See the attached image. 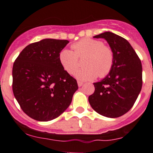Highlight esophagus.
Returning a JSON list of instances; mask_svg holds the SVG:
<instances>
[{
    "label": "esophagus",
    "mask_w": 153,
    "mask_h": 153,
    "mask_svg": "<svg viewBox=\"0 0 153 153\" xmlns=\"http://www.w3.org/2000/svg\"><path fill=\"white\" fill-rule=\"evenodd\" d=\"M83 82H81V81H78V87H81L82 85H83Z\"/></svg>",
    "instance_id": "34e87169"
}]
</instances>
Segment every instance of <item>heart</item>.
Wrapping results in <instances>:
<instances>
[{"label":"heart","instance_id":"obj_1","mask_svg":"<svg viewBox=\"0 0 153 153\" xmlns=\"http://www.w3.org/2000/svg\"><path fill=\"white\" fill-rule=\"evenodd\" d=\"M73 51L63 49L59 55V59L64 69L68 74H74L79 66L78 57H86L83 68L75 73L80 81H91L99 75L105 77L110 72L114 64V53L109 47L104 45L100 40L84 38L72 45Z\"/></svg>","mask_w":153,"mask_h":153}]
</instances>
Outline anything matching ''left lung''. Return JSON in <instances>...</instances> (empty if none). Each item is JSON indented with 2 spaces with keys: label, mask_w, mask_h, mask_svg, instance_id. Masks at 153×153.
Wrapping results in <instances>:
<instances>
[{
  "label": "left lung",
  "mask_w": 153,
  "mask_h": 153,
  "mask_svg": "<svg viewBox=\"0 0 153 153\" xmlns=\"http://www.w3.org/2000/svg\"><path fill=\"white\" fill-rule=\"evenodd\" d=\"M103 38L114 53V64L108 75L96 83L88 97L94 111L108 118H118L134 104L142 88V64L130 43L122 37L105 31L95 35Z\"/></svg>",
  "instance_id": "8db88e82"
}]
</instances>
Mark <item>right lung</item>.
<instances>
[{
    "label": "right lung",
    "mask_w": 153,
    "mask_h": 153,
    "mask_svg": "<svg viewBox=\"0 0 153 153\" xmlns=\"http://www.w3.org/2000/svg\"><path fill=\"white\" fill-rule=\"evenodd\" d=\"M67 40L45 38L25 47L13 66V91L30 118L48 122L59 117L72 102L76 80L63 68L59 53Z\"/></svg>",
    "instance_id": "right-lung-1"
}]
</instances>
